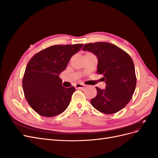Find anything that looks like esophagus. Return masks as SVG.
<instances>
[{"label":"esophagus","mask_w":158,"mask_h":158,"mask_svg":"<svg viewBox=\"0 0 158 158\" xmlns=\"http://www.w3.org/2000/svg\"><path fill=\"white\" fill-rule=\"evenodd\" d=\"M85 87V85L83 84H76V88L77 89H84Z\"/></svg>","instance_id":"esophagus-1"}]
</instances>
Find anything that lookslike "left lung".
Here are the masks:
<instances>
[{"instance_id":"left-lung-1","label":"left lung","mask_w":158,"mask_h":158,"mask_svg":"<svg viewBox=\"0 0 158 158\" xmlns=\"http://www.w3.org/2000/svg\"><path fill=\"white\" fill-rule=\"evenodd\" d=\"M83 51L92 52L98 57L97 73L106 84V89L95 87L97 95L91 99L92 106L105 114L120 111L131 101L136 85L135 64L128 53L107 42L85 44Z\"/></svg>"}]
</instances>
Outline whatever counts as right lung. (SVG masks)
Masks as SVG:
<instances>
[{
    "label": "right lung",
    "instance_id": "obj_1",
    "mask_svg": "<svg viewBox=\"0 0 158 158\" xmlns=\"http://www.w3.org/2000/svg\"><path fill=\"white\" fill-rule=\"evenodd\" d=\"M83 44L53 45L37 52L28 62L22 80L27 103L41 116L54 117L69 106L75 88L62 85L59 75Z\"/></svg>",
    "mask_w": 158,
    "mask_h": 158
}]
</instances>
